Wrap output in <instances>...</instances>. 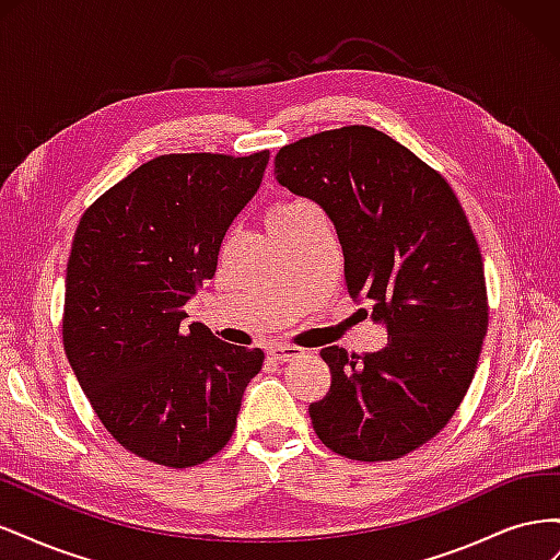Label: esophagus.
<instances>
[{
	"label": "esophagus",
	"mask_w": 560,
	"mask_h": 560,
	"mask_svg": "<svg viewBox=\"0 0 560 560\" xmlns=\"http://www.w3.org/2000/svg\"><path fill=\"white\" fill-rule=\"evenodd\" d=\"M268 354L276 362H292V360H299V358H306V350L299 348V346H290V343H276V346L268 348Z\"/></svg>",
	"instance_id": "obj_1"
}]
</instances>
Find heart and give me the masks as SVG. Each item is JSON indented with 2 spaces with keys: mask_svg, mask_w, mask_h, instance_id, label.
<instances>
[{
  "mask_svg": "<svg viewBox=\"0 0 560 560\" xmlns=\"http://www.w3.org/2000/svg\"><path fill=\"white\" fill-rule=\"evenodd\" d=\"M306 208H311V206H306V202H301V200L276 202V206L268 210L266 224H268V229H270V226H280V224L292 222V219H294V217H299V214H301L303 210H306Z\"/></svg>",
  "mask_w": 560,
  "mask_h": 560,
  "instance_id": "1",
  "label": "heart"
}]
</instances>
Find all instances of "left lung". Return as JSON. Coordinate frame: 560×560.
<instances>
[{"instance_id":"1","label":"left lung","mask_w":560,"mask_h":560,"mask_svg":"<svg viewBox=\"0 0 560 560\" xmlns=\"http://www.w3.org/2000/svg\"><path fill=\"white\" fill-rule=\"evenodd\" d=\"M276 179L327 212L350 296L387 329L378 352L322 348L331 385L308 406L313 428L350 460H395L446 425L479 362L488 299L465 210L442 175L369 126L282 147Z\"/></svg>"}]
</instances>
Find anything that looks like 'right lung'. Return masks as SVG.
<instances>
[{"label":"right lung","instance_id":"right-lung-1","mask_svg":"<svg viewBox=\"0 0 560 560\" xmlns=\"http://www.w3.org/2000/svg\"><path fill=\"white\" fill-rule=\"evenodd\" d=\"M266 165L268 151L159 156L100 196L77 226L65 354L107 432L144 460L182 469L222 451L261 371L259 348L182 319Z\"/></svg>","mask_w":560,"mask_h":560}]
</instances>
